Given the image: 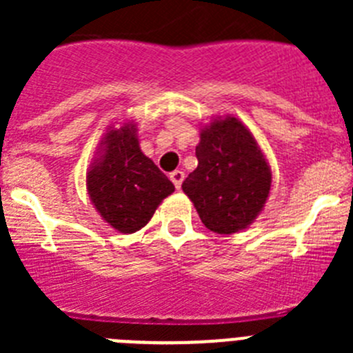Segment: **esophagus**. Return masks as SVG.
I'll return each mask as SVG.
<instances>
[{
	"instance_id": "34e87169",
	"label": "esophagus",
	"mask_w": 353,
	"mask_h": 353,
	"mask_svg": "<svg viewBox=\"0 0 353 353\" xmlns=\"http://www.w3.org/2000/svg\"><path fill=\"white\" fill-rule=\"evenodd\" d=\"M183 176H185V174H183V171H180V170H174L173 173L170 174L171 182L174 183V187H176V189H180V187H182Z\"/></svg>"
}]
</instances>
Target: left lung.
Instances as JSON below:
<instances>
[{
  "instance_id": "8db88e82",
  "label": "left lung",
  "mask_w": 353,
  "mask_h": 353,
  "mask_svg": "<svg viewBox=\"0 0 353 353\" xmlns=\"http://www.w3.org/2000/svg\"><path fill=\"white\" fill-rule=\"evenodd\" d=\"M198 168L182 189L205 226L219 235L245 230L263 210L272 171L251 130L235 117H217L199 132Z\"/></svg>"
}]
</instances>
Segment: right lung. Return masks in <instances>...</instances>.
<instances>
[{
	"label": "right lung",
	"instance_id": "right-lung-1",
	"mask_svg": "<svg viewBox=\"0 0 353 353\" xmlns=\"http://www.w3.org/2000/svg\"><path fill=\"white\" fill-rule=\"evenodd\" d=\"M90 201L117 232L141 230L174 185L139 148L134 121L114 123L104 132L86 174Z\"/></svg>",
	"mask_w": 353,
	"mask_h": 353
}]
</instances>
